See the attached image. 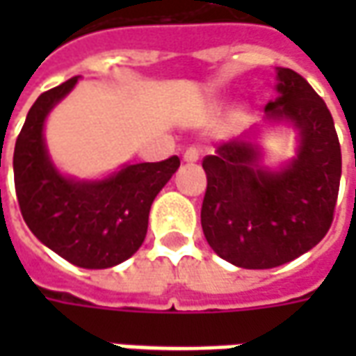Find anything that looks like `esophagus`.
<instances>
[{
	"label": "esophagus",
	"instance_id": "34e87169",
	"mask_svg": "<svg viewBox=\"0 0 356 356\" xmlns=\"http://www.w3.org/2000/svg\"><path fill=\"white\" fill-rule=\"evenodd\" d=\"M200 154H202V150L198 147H188L185 150V154H183V160L185 162H198L200 160Z\"/></svg>",
	"mask_w": 356,
	"mask_h": 356
}]
</instances>
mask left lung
I'll return each mask as SVG.
<instances>
[{"label": "left lung", "mask_w": 356, "mask_h": 356, "mask_svg": "<svg viewBox=\"0 0 356 356\" xmlns=\"http://www.w3.org/2000/svg\"><path fill=\"white\" fill-rule=\"evenodd\" d=\"M267 122L298 131V154L278 170L263 165L259 127L219 145L202 168L208 188L202 231L221 259L242 268L293 261L321 242L336 209L341 148L326 102L290 68H276Z\"/></svg>", "instance_id": "8db88e82"}]
</instances>
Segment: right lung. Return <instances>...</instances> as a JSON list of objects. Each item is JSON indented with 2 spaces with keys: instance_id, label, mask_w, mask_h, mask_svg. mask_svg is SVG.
I'll use <instances>...</instances> for the list:
<instances>
[{
  "instance_id": "right-lung-1",
  "label": "right lung",
  "mask_w": 356,
  "mask_h": 356,
  "mask_svg": "<svg viewBox=\"0 0 356 356\" xmlns=\"http://www.w3.org/2000/svg\"><path fill=\"white\" fill-rule=\"evenodd\" d=\"M80 76L38 97L19 133L13 156L20 213L42 244L76 267L108 268L129 259L145 242L156 194L181 165L125 163L104 179L63 175L43 137L49 112L70 93Z\"/></svg>"
}]
</instances>
